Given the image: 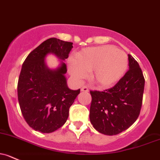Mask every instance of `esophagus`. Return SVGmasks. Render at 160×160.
Instances as JSON below:
<instances>
[{"instance_id":"obj_1","label":"esophagus","mask_w":160,"mask_h":160,"mask_svg":"<svg viewBox=\"0 0 160 160\" xmlns=\"http://www.w3.org/2000/svg\"><path fill=\"white\" fill-rule=\"evenodd\" d=\"M81 91L86 92V93H87V92H89L88 87H86V86H84V87H82V88H81Z\"/></svg>"}]
</instances>
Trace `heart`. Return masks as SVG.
<instances>
[{"label":"heart","mask_w":160,"mask_h":160,"mask_svg":"<svg viewBox=\"0 0 160 160\" xmlns=\"http://www.w3.org/2000/svg\"><path fill=\"white\" fill-rule=\"evenodd\" d=\"M127 53L111 45L82 50L77 53L75 61L69 62V71L77 80H84L93 71L92 81L102 88L118 83L128 67Z\"/></svg>","instance_id":"b5f03b06"}]
</instances>
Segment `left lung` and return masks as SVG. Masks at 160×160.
<instances>
[{
  "instance_id": "left-lung-1",
  "label": "left lung",
  "mask_w": 160,
  "mask_h": 160,
  "mask_svg": "<svg viewBox=\"0 0 160 160\" xmlns=\"http://www.w3.org/2000/svg\"><path fill=\"white\" fill-rule=\"evenodd\" d=\"M128 60L129 70L114 87L103 91L90 92V120L100 133H120L132 126L139 115L145 79L137 60L130 54Z\"/></svg>"
}]
</instances>
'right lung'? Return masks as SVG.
I'll return each mask as SVG.
<instances>
[{"instance_id":"add662e5","label":"right lung","mask_w":160,"mask_h":160,"mask_svg":"<svg viewBox=\"0 0 160 160\" xmlns=\"http://www.w3.org/2000/svg\"><path fill=\"white\" fill-rule=\"evenodd\" d=\"M72 48L71 42L52 38L31 51L23 62L18 79V101L25 121L34 130L50 133L60 128L80 93V89L72 90L67 87L63 62L56 70L45 63L48 53L64 60Z\"/></svg>"}]
</instances>
